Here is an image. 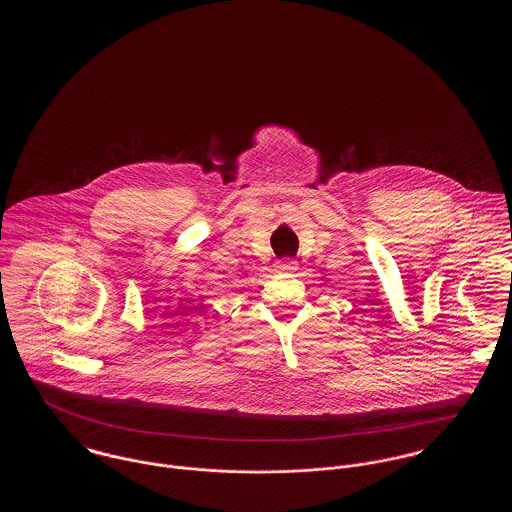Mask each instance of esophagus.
I'll return each instance as SVG.
<instances>
[{
  "mask_svg": "<svg viewBox=\"0 0 512 512\" xmlns=\"http://www.w3.org/2000/svg\"><path fill=\"white\" fill-rule=\"evenodd\" d=\"M276 268L280 270V272H293V270H297V263L290 259V257H286V259H280L278 263H276Z\"/></svg>",
  "mask_w": 512,
  "mask_h": 512,
  "instance_id": "obj_1",
  "label": "esophagus"
}]
</instances>
